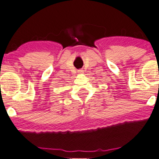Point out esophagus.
<instances>
[{"label": "esophagus", "instance_id": "obj_1", "mask_svg": "<svg viewBox=\"0 0 159 159\" xmlns=\"http://www.w3.org/2000/svg\"><path fill=\"white\" fill-rule=\"evenodd\" d=\"M78 74H82L83 73V70L82 69H80V70H78Z\"/></svg>", "mask_w": 159, "mask_h": 159}]
</instances>
